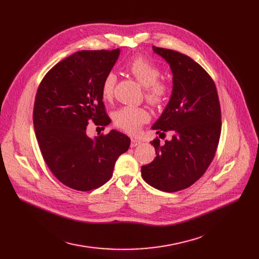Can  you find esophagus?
<instances>
[{"label":"esophagus","mask_w":259,"mask_h":259,"mask_svg":"<svg viewBox=\"0 0 259 259\" xmlns=\"http://www.w3.org/2000/svg\"><path fill=\"white\" fill-rule=\"evenodd\" d=\"M142 142L141 141H139V140H137V139H131V147H137V146H139L140 144H141Z\"/></svg>","instance_id":"obj_1"}]
</instances>
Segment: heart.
<instances>
[{
  "mask_svg": "<svg viewBox=\"0 0 259 259\" xmlns=\"http://www.w3.org/2000/svg\"><path fill=\"white\" fill-rule=\"evenodd\" d=\"M127 71L145 88V99L153 106L165 103L170 94V84L159 79L160 69L157 65L143 57H135L126 65ZM116 75L109 72L102 84V95L110 101L114 95ZM149 120V114L144 108L125 106L113 113V121L116 127L130 134H137L142 125Z\"/></svg>",
  "mask_w": 259,
  "mask_h": 259,
  "instance_id": "1",
  "label": "heart"
}]
</instances>
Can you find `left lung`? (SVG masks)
<instances>
[{
  "mask_svg": "<svg viewBox=\"0 0 259 259\" xmlns=\"http://www.w3.org/2000/svg\"><path fill=\"white\" fill-rule=\"evenodd\" d=\"M170 66L173 87L169 103L152 126L156 133L170 132L164 145L151 144L156 157L142 167L144 181L165 192L193 185L214 158L222 131L219 95L211 76L186 54L153 46ZM159 134V137H160Z\"/></svg>",
  "mask_w": 259,
  "mask_h": 259,
  "instance_id": "8db88e82",
  "label": "left lung"
}]
</instances>
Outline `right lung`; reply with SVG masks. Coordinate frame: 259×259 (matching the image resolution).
I'll list each match as a JSON object with an SVG mask.
<instances>
[{
    "mask_svg": "<svg viewBox=\"0 0 259 259\" xmlns=\"http://www.w3.org/2000/svg\"><path fill=\"white\" fill-rule=\"evenodd\" d=\"M120 50H81L52 67L38 86L33 127L43 158L65 186L90 191L111 179L115 161L130 146L124 133L111 130L89 138V120L110 124L102 84Z\"/></svg>",
    "mask_w": 259,
    "mask_h": 259,
    "instance_id": "1",
    "label": "right lung"
}]
</instances>
